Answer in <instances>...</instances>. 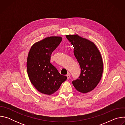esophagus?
Here are the masks:
<instances>
[{
	"instance_id": "34e87169",
	"label": "esophagus",
	"mask_w": 125,
	"mask_h": 125,
	"mask_svg": "<svg viewBox=\"0 0 125 125\" xmlns=\"http://www.w3.org/2000/svg\"><path fill=\"white\" fill-rule=\"evenodd\" d=\"M70 73H68L67 75V79H69L70 78Z\"/></svg>"
}]
</instances>
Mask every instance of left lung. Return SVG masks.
Here are the masks:
<instances>
[{
    "instance_id": "obj_1",
    "label": "left lung",
    "mask_w": 125,
    "mask_h": 125,
    "mask_svg": "<svg viewBox=\"0 0 125 125\" xmlns=\"http://www.w3.org/2000/svg\"><path fill=\"white\" fill-rule=\"evenodd\" d=\"M66 37L74 47V55L81 69L80 77L72 83L79 92H90L96 87L102 77L103 64L100 51L94 42L76 33Z\"/></svg>"
}]
</instances>
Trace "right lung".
Wrapping results in <instances>:
<instances>
[{
	"instance_id": "1",
	"label": "right lung",
	"mask_w": 125,
	"mask_h": 125,
	"mask_svg": "<svg viewBox=\"0 0 125 125\" xmlns=\"http://www.w3.org/2000/svg\"><path fill=\"white\" fill-rule=\"evenodd\" d=\"M62 40L61 37H47L34 43L28 54L27 70L29 78L39 92L46 95L56 92L67 79L50 63L51 54Z\"/></svg>"
}]
</instances>
